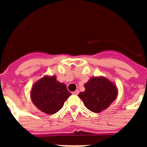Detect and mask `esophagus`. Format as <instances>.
<instances>
[{
    "instance_id": "esophagus-1",
    "label": "esophagus",
    "mask_w": 147,
    "mask_h": 147,
    "mask_svg": "<svg viewBox=\"0 0 147 147\" xmlns=\"http://www.w3.org/2000/svg\"><path fill=\"white\" fill-rule=\"evenodd\" d=\"M79 93H80V91H79L78 90H75V91L72 92L73 94H74V95H78V94H79Z\"/></svg>"
}]
</instances>
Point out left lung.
I'll list each match as a JSON object with an SVG mask.
<instances>
[{
	"label": "left lung",
	"instance_id": "8db88e82",
	"mask_svg": "<svg viewBox=\"0 0 147 147\" xmlns=\"http://www.w3.org/2000/svg\"><path fill=\"white\" fill-rule=\"evenodd\" d=\"M85 91L78 95L85 107L93 113L107 109L117 96L116 87L107 79L93 77L85 85Z\"/></svg>",
	"mask_w": 147,
	"mask_h": 147
}]
</instances>
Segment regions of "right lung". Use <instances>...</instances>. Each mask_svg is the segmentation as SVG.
Returning <instances> with one entry per match:
<instances>
[{"mask_svg":"<svg viewBox=\"0 0 147 147\" xmlns=\"http://www.w3.org/2000/svg\"><path fill=\"white\" fill-rule=\"evenodd\" d=\"M71 95L65 85L57 81L54 76L42 78L34 85L31 92L33 103L47 114L58 112Z\"/></svg>","mask_w":147,"mask_h":147,"instance_id":"add662e5","label":"right lung"}]
</instances>
